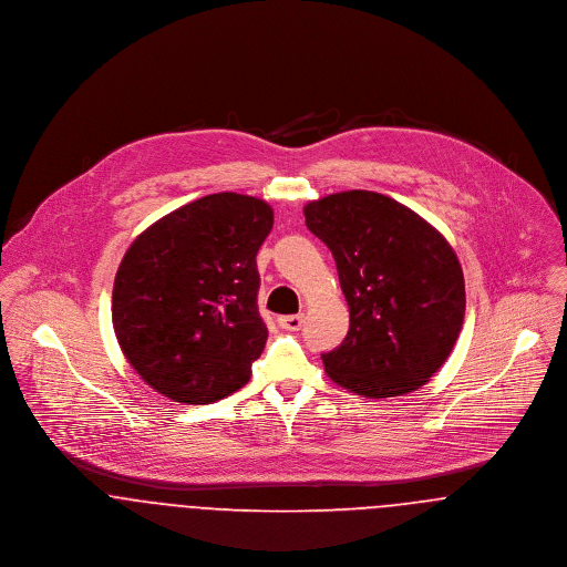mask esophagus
<instances>
[{
  "label": "esophagus",
  "instance_id": "obj_1",
  "mask_svg": "<svg viewBox=\"0 0 567 567\" xmlns=\"http://www.w3.org/2000/svg\"><path fill=\"white\" fill-rule=\"evenodd\" d=\"M278 323L285 330H300L305 323V315H282L278 317Z\"/></svg>",
  "mask_w": 567,
  "mask_h": 567
}]
</instances>
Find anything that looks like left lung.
Here are the masks:
<instances>
[{
    "label": "left lung",
    "instance_id": "left-lung-1",
    "mask_svg": "<svg viewBox=\"0 0 567 567\" xmlns=\"http://www.w3.org/2000/svg\"><path fill=\"white\" fill-rule=\"evenodd\" d=\"M307 228L337 262L350 309L326 374L363 398L404 395L440 370L465 315L463 269L426 219L374 190L332 193L305 206Z\"/></svg>",
    "mask_w": 567,
    "mask_h": 567
}]
</instances>
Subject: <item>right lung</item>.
Segmentation results:
<instances>
[{"instance_id": "obj_1", "label": "right lung", "mask_w": 567, "mask_h": 567, "mask_svg": "<svg viewBox=\"0 0 567 567\" xmlns=\"http://www.w3.org/2000/svg\"><path fill=\"white\" fill-rule=\"evenodd\" d=\"M267 202L213 193L165 215L124 254L113 328L127 363L183 404L241 389L267 341L256 254L271 233Z\"/></svg>"}]
</instances>
